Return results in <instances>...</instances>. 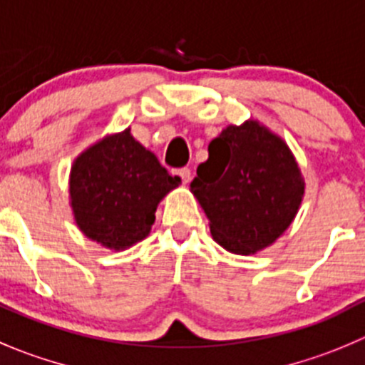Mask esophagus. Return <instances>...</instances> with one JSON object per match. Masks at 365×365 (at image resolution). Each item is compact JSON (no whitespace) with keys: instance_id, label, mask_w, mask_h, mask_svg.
<instances>
[{"instance_id":"1","label":"esophagus","mask_w":365,"mask_h":365,"mask_svg":"<svg viewBox=\"0 0 365 365\" xmlns=\"http://www.w3.org/2000/svg\"><path fill=\"white\" fill-rule=\"evenodd\" d=\"M177 175L180 177V180H182L185 185H190V180H192V170H190V168H179V170H177Z\"/></svg>"}]
</instances>
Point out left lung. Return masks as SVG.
<instances>
[{"instance_id":"8db88e82","label":"left lung","mask_w":365,"mask_h":365,"mask_svg":"<svg viewBox=\"0 0 365 365\" xmlns=\"http://www.w3.org/2000/svg\"><path fill=\"white\" fill-rule=\"evenodd\" d=\"M190 190L213 240L232 255L272 245L296 218L304 179L284 140L258 120L227 125L207 147Z\"/></svg>"}]
</instances>
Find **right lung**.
Wrapping results in <instances>:
<instances>
[{"label":"right lung","mask_w":365,"mask_h":365,"mask_svg":"<svg viewBox=\"0 0 365 365\" xmlns=\"http://www.w3.org/2000/svg\"><path fill=\"white\" fill-rule=\"evenodd\" d=\"M180 185L130 128L86 148L69 172V206L76 227L110 251L148 237L158 204Z\"/></svg>","instance_id":"add662e5"}]
</instances>
